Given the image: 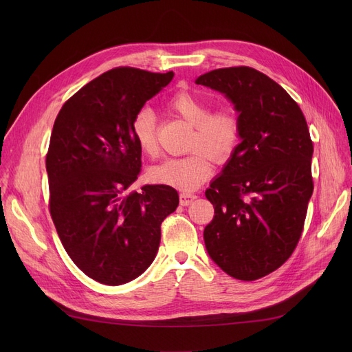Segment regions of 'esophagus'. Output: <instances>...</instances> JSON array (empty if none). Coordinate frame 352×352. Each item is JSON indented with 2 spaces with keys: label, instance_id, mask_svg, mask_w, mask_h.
Segmentation results:
<instances>
[{
  "label": "esophagus",
  "instance_id": "1",
  "mask_svg": "<svg viewBox=\"0 0 352 352\" xmlns=\"http://www.w3.org/2000/svg\"><path fill=\"white\" fill-rule=\"evenodd\" d=\"M194 199H197L195 194H191V192H181L179 194V202H181V206H184V207L190 206Z\"/></svg>",
  "mask_w": 352,
  "mask_h": 352
}]
</instances>
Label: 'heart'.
Here are the masks:
<instances>
[{
    "label": "heart",
    "mask_w": 352,
    "mask_h": 352,
    "mask_svg": "<svg viewBox=\"0 0 352 352\" xmlns=\"http://www.w3.org/2000/svg\"><path fill=\"white\" fill-rule=\"evenodd\" d=\"M166 108L192 125L190 148L194 151L155 165L151 178L165 186L191 191L211 177L214 171L211 157L224 162L236 150L241 141V116L232 104L210 111L208 101L190 91L175 92L166 102ZM131 134L142 154L157 155V120L151 109L138 111L131 122Z\"/></svg>",
    "instance_id": "obj_1"
}]
</instances>
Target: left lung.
<instances>
[{"mask_svg":"<svg viewBox=\"0 0 352 352\" xmlns=\"http://www.w3.org/2000/svg\"><path fill=\"white\" fill-rule=\"evenodd\" d=\"M238 108L241 142L206 191L215 215L204 230L212 261L236 280L280 268L297 247L314 191L309 129L300 105L251 67L218 68L195 81Z\"/></svg>","mask_w":352,"mask_h":352,"instance_id":"obj_1","label":"left lung"}]
</instances>
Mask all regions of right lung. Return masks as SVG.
<instances>
[{
	"mask_svg": "<svg viewBox=\"0 0 352 352\" xmlns=\"http://www.w3.org/2000/svg\"><path fill=\"white\" fill-rule=\"evenodd\" d=\"M174 72L117 67L65 101L55 118L45 166L50 214L61 243L85 275L105 285L133 281L151 265L162 221L178 207L170 186H144L131 122Z\"/></svg>",
	"mask_w": 352,
	"mask_h": 352,
	"instance_id": "add662e5",
	"label": "right lung"
}]
</instances>
